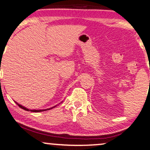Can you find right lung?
Returning <instances> with one entry per match:
<instances>
[{
	"mask_svg": "<svg viewBox=\"0 0 150 150\" xmlns=\"http://www.w3.org/2000/svg\"><path fill=\"white\" fill-rule=\"evenodd\" d=\"M17 104L19 106H20V108H22V109H24V110H25V111H33V112H40V111H46V110H49V109H51V108H49V109H45V110H30V109H28V108H25V107H24V106H21V105L20 104H18V103H17Z\"/></svg>",
	"mask_w": 150,
	"mask_h": 150,
	"instance_id": "right-lung-1",
	"label": "right lung"
}]
</instances>
